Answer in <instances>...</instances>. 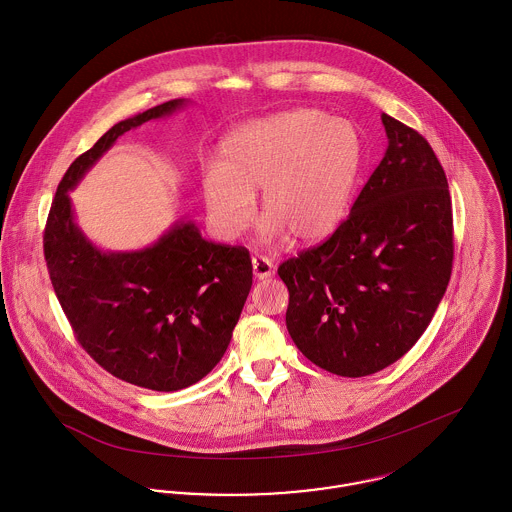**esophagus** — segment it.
<instances>
[{"instance_id":"obj_1","label":"esophagus","mask_w":512,"mask_h":512,"mask_svg":"<svg viewBox=\"0 0 512 512\" xmlns=\"http://www.w3.org/2000/svg\"><path fill=\"white\" fill-rule=\"evenodd\" d=\"M252 272H254V278H258V280L272 278L274 276V264H272V260H268L264 256H254L252 258Z\"/></svg>"}]
</instances>
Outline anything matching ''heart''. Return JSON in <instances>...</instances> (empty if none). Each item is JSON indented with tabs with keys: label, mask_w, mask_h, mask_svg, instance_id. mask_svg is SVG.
<instances>
[{
	"label": "heart",
	"mask_w": 512,
	"mask_h": 512,
	"mask_svg": "<svg viewBox=\"0 0 512 512\" xmlns=\"http://www.w3.org/2000/svg\"><path fill=\"white\" fill-rule=\"evenodd\" d=\"M219 153V165H207L201 179L209 220L220 238H238L254 220L260 189L264 244L290 234L303 242L333 234L349 211L361 165L355 130L305 108L248 122Z\"/></svg>",
	"instance_id": "obj_1"
}]
</instances>
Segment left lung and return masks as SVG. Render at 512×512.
<instances>
[{
    "label": "left lung",
    "mask_w": 512,
    "mask_h": 512,
    "mask_svg": "<svg viewBox=\"0 0 512 512\" xmlns=\"http://www.w3.org/2000/svg\"><path fill=\"white\" fill-rule=\"evenodd\" d=\"M388 147L351 215L278 268L297 349L339 376L374 374L428 329L453 262L443 167L416 130L382 114Z\"/></svg>",
    "instance_id": "left-lung-1"
}]
</instances>
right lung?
Segmentation results:
<instances>
[{
	"instance_id": "add662e5",
	"label": "right lung",
	"mask_w": 512,
	"mask_h": 512,
	"mask_svg": "<svg viewBox=\"0 0 512 512\" xmlns=\"http://www.w3.org/2000/svg\"><path fill=\"white\" fill-rule=\"evenodd\" d=\"M189 100L177 98L112 126L59 183L45 226V260L82 349L130 384L175 392L207 376L226 351L252 288L242 246L215 244L175 220L151 246L102 250L74 219L71 191L116 140Z\"/></svg>"
}]
</instances>
